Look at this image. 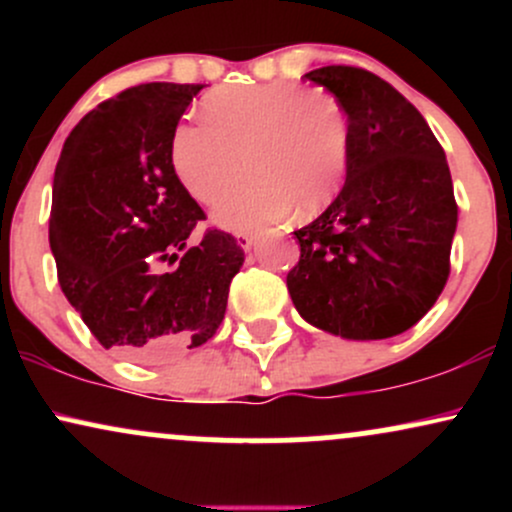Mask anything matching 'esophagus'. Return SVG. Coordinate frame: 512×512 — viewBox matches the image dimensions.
Returning <instances> with one entry per match:
<instances>
[{"label":"esophagus","mask_w":512,"mask_h":512,"mask_svg":"<svg viewBox=\"0 0 512 512\" xmlns=\"http://www.w3.org/2000/svg\"><path fill=\"white\" fill-rule=\"evenodd\" d=\"M236 240H238V245L243 250H252V245H255V236H252V233H238L236 236Z\"/></svg>","instance_id":"34e87169"}]
</instances>
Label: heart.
<instances>
[{
	"label": "heart",
	"mask_w": 512,
	"mask_h": 512,
	"mask_svg": "<svg viewBox=\"0 0 512 512\" xmlns=\"http://www.w3.org/2000/svg\"><path fill=\"white\" fill-rule=\"evenodd\" d=\"M202 122L175 127L170 163L202 204L219 202L245 163L250 178L214 211L223 228L252 231L284 219L291 207L301 216L317 214L342 190L349 117L327 88L293 81L219 88L202 101Z\"/></svg>",
	"instance_id": "obj_1"
}]
</instances>
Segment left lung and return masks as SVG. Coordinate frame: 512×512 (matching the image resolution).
<instances>
[{
	"label": "left lung",
	"instance_id": "left-lung-1",
	"mask_svg": "<svg viewBox=\"0 0 512 512\" xmlns=\"http://www.w3.org/2000/svg\"><path fill=\"white\" fill-rule=\"evenodd\" d=\"M349 117V166L337 199L293 231L301 260L286 276L296 310L344 339L407 332L450 274L457 204L443 146L397 88L358 67L305 74Z\"/></svg>",
	"mask_w": 512,
	"mask_h": 512
}]
</instances>
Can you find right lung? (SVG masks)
Returning <instances> with one entry per match:
<instances>
[{"mask_svg": "<svg viewBox=\"0 0 512 512\" xmlns=\"http://www.w3.org/2000/svg\"><path fill=\"white\" fill-rule=\"evenodd\" d=\"M202 88L154 81L117 93L72 129L55 168L50 250L62 293L105 349L139 363L209 342L245 262L216 228L187 248L204 211L175 175L170 139ZM166 261L179 264L158 273Z\"/></svg>", "mask_w": 512, "mask_h": 512, "instance_id": "obj_1", "label": "right lung"}]
</instances>
